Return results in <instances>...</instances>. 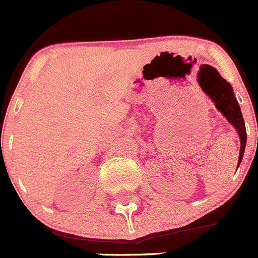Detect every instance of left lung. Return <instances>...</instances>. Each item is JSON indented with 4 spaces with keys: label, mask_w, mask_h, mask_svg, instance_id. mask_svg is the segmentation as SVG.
I'll return each instance as SVG.
<instances>
[{
    "label": "left lung",
    "mask_w": 258,
    "mask_h": 258,
    "mask_svg": "<svg viewBox=\"0 0 258 258\" xmlns=\"http://www.w3.org/2000/svg\"><path fill=\"white\" fill-rule=\"evenodd\" d=\"M217 80L211 85V89H207L206 92L208 93L209 97L212 98V101L216 103L217 109H220L223 115L226 116L227 120L231 122L235 129L238 131L239 137H240V154H239V163L240 164L241 159H243V154H244L245 142H247V133H245V125L243 116H241V111L239 108V104L236 102L234 93H232V88L226 80H223L217 74Z\"/></svg>",
    "instance_id": "1"
}]
</instances>
